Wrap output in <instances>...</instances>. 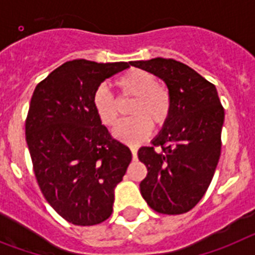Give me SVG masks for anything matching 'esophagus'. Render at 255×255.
Listing matches in <instances>:
<instances>
[{"label":"esophagus","instance_id":"34e87169","mask_svg":"<svg viewBox=\"0 0 255 255\" xmlns=\"http://www.w3.org/2000/svg\"><path fill=\"white\" fill-rule=\"evenodd\" d=\"M130 152H132V158L137 159V147L136 146H130Z\"/></svg>","mask_w":255,"mask_h":255}]
</instances>
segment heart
<instances>
[{
	"label": "heart",
	"instance_id": "1",
	"mask_svg": "<svg viewBox=\"0 0 255 255\" xmlns=\"http://www.w3.org/2000/svg\"><path fill=\"white\" fill-rule=\"evenodd\" d=\"M115 85L123 97H134L129 108L132 118L126 119L115 128L117 138L129 145L145 141L152 125H165L172 113V96L165 86L159 83L156 75L147 70L133 68L122 74ZM92 106L103 125L113 127L119 118L118 101L106 86H99L92 96Z\"/></svg>",
	"mask_w": 255,
	"mask_h": 255
}]
</instances>
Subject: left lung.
<instances>
[{
    "label": "left lung",
    "instance_id": "8db88e82",
    "mask_svg": "<svg viewBox=\"0 0 255 255\" xmlns=\"http://www.w3.org/2000/svg\"><path fill=\"white\" fill-rule=\"evenodd\" d=\"M130 65L163 79L172 96L169 119L152 145L138 150L147 168L141 195L158 213H186L204 196L216 172L225 109L216 86L186 64L155 57Z\"/></svg>",
    "mask_w": 255,
    "mask_h": 255
}]
</instances>
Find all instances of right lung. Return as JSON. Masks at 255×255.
<instances>
[{"instance_id": "obj_1", "label": "right lung", "mask_w": 255, "mask_h": 255, "mask_svg": "<svg viewBox=\"0 0 255 255\" xmlns=\"http://www.w3.org/2000/svg\"><path fill=\"white\" fill-rule=\"evenodd\" d=\"M127 68L128 63L66 61L33 92L25 138L35 178L48 204L75 226L112 216L115 186L132 160L92 106L96 88Z\"/></svg>"}]
</instances>
